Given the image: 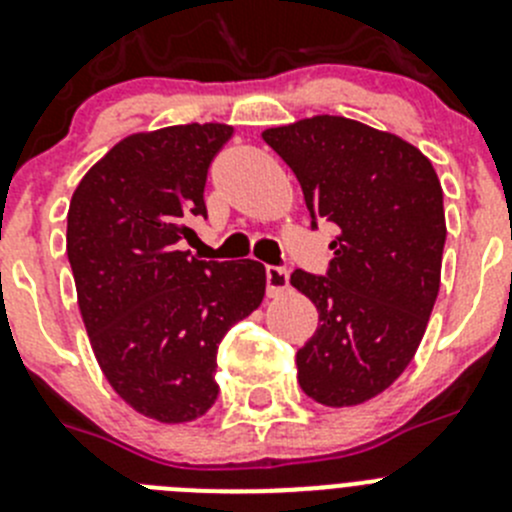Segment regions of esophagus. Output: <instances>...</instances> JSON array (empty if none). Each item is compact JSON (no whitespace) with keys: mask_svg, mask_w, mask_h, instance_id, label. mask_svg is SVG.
Masks as SVG:
<instances>
[{"mask_svg":"<svg viewBox=\"0 0 512 512\" xmlns=\"http://www.w3.org/2000/svg\"><path fill=\"white\" fill-rule=\"evenodd\" d=\"M289 289V271L281 266H266V294L281 297Z\"/></svg>","mask_w":512,"mask_h":512,"instance_id":"34e87169","label":"esophagus"}]
</instances>
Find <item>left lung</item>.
I'll use <instances>...</instances> for the list:
<instances>
[{
	"instance_id": "left-lung-1",
	"label": "left lung",
	"mask_w": 512,
	"mask_h": 512,
	"mask_svg": "<svg viewBox=\"0 0 512 512\" xmlns=\"http://www.w3.org/2000/svg\"><path fill=\"white\" fill-rule=\"evenodd\" d=\"M261 137L292 167L312 218L340 228L327 276L289 279L320 312L297 353L299 386L322 406H358L406 370L429 325L447 241L442 185L414 144L345 116Z\"/></svg>"
}]
</instances>
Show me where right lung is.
<instances>
[{
	"label": "right lung",
	"mask_w": 512,
	"mask_h": 512,
	"mask_svg": "<svg viewBox=\"0 0 512 512\" xmlns=\"http://www.w3.org/2000/svg\"><path fill=\"white\" fill-rule=\"evenodd\" d=\"M228 124H180L121 139L68 208V261L93 355L121 401L185 424L218 398V345L266 294L264 264L200 261L177 243L205 215L208 167Z\"/></svg>",
	"instance_id": "add662e5"
}]
</instances>
